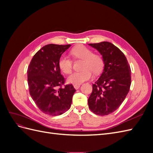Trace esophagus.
Here are the masks:
<instances>
[{"label":"esophagus","instance_id":"obj_1","mask_svg":"<svg viewBox=\"0 0 153 153\" xmlns=\"http://www.w3.org/2000/svg\"><path fill=\"white\" fill-rule=\"evenodd\" d=\"M80 87V84H75V85H74V87H75V89H79Z\"/></svg>","mask_w":153,"mask_h":153}]
</instances>
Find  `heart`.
<instances>
[{
	"instance_id": "obj_1",
	"label": "heart",
	"mask_w": 153,
	"mask_h": 153,
	"mask_svg": "<svg viewBox=\"0 0 153 153\" xmlns=\"http://www.w3.org/2000/svg\"><path fill=\"white\" fill-rule=\"evenodd\" d=\"M71 55L75 59L83 60V70L75 72L68 78V82L73 84H80L92 76V71L100 73L103 68V58L98 54L93 53L92 51L84 45H78L71 49ZM59 66L61 71L66 74L70 73L73 68V62L68 57L62 55L59 60Z\"/></svg>"
}]
</instances>
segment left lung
Listing matches in <instances>:
<instances>
[{"mask_svg":"<svg viewBox=\"0 0 153 153\" xmlns=\"http://www.w3.org/2000/svg\"><path fill=\"white\" fill-rule=\"evenodd\" d=\"M88 45L98 51L104 63L102 73L92 84L88 105L92 112L103 116L116 110L126 98L131 85V69L124 54L112 43Z\"/></svg>","mask_w":153,"mask_h":153,"instance_id":"left-lung-1","label":"left lung"}]
</instances>
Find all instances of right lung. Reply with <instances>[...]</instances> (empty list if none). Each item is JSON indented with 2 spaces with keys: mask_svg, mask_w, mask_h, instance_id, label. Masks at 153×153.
Segmentation results:
<instances>
[{
  "mask_svg": "<svg viewBox=\"0 0 153 153\" xmlns=\"http://www.w3.org/2000/svg\"><path fill=\"white\" fill-rule=\"evenodd\" d=\"M70 45L49 44L32 57L27 69V80L32 100L41 111L53 116L70 108L76 90L71 84L62 87L64 78L61 74L59 60Z\"/></svg>",
  "mask_w": 153,
  "mask_h": 153,
  "instance_id": "add662e5",
  "label": "right lung"
}]
</instances>
